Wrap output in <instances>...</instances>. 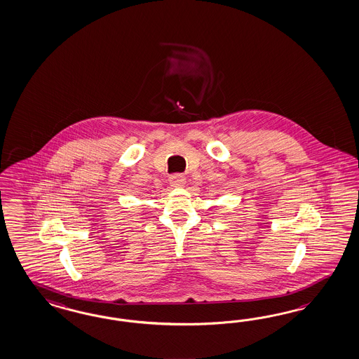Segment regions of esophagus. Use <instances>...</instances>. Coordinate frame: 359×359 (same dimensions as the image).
<instances>
[{"label":"esophagus","mask_w":359,"mask_h":359,"mask_svg":"<svg viewBox=\"0 0 359 359\" xmlns=\"http://www.w3.org/2000/svg\"><path fill=\"white\" fill-rule=\"evenodd\" d=\"M169 182L173 187H182V186H184V182H186V178L182 175H170Z\"/></svg>","instance_id":"obj_1"}]
</instances>
